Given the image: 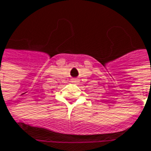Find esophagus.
<instances>
[{
    "mask_svg": "<svg viewBox=\"0 0 151 151\" xmlns=\"http://www.w3.org/2000/svg\"><path fill=\"white\" fill-rule=\"evenodd\" d=\"M71 82H72V83H74V84H78L80 81H79L78 80H76V79H72V80H71Z\"/></svg>",
    "mask_w": 151,
    "mask_h": 151,
    "instance_id": "esophagus-1",
    "label": "esophagus"
}]
</instances>
